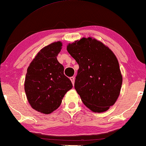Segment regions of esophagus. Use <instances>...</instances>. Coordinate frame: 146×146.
<instances>
[{"label": "esophagus", "mask_w": 146, "mask_h": 146, "mask_svg": "<svg viewBox=\"0 0 146 146\" xmlns=\"http://www.w3.org/2000/svg\"><path fill=\"white\" fill-rule=\"evenodd\" d=\"M70 80H71V82H72L73 85L74 86V84H75V77H70Z\"/></svg>", "instance_id": "obj_1"}]
</instances>
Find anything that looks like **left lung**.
<instances>
[{
  "mask_svg": "<svg viewBox=\"0 0 146 146\" xmlns=\"http://www.w3.org/2000/svg\"><path fill=\"white\" fill-rule=\"evenodd\" d=\"M67 50L79 66L75 88L83 103L94 112L108 110L117 99L122 84L116 56L92 38L68 44Z\"/></svg>",
  "mask_w": 146,
  "mask_h": 146,
  "instance_id": "8db88e82",
  "label": "left lung"
}]
</instances>
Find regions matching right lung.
Segmentation results:
<instances>
[{"label": "right lung", "mask_w": 146, "mask_h": 146, "mask_svg": "<svg viewBox=\"0 0 146 146\" xmlns=\"http://www.w3.org/2000/svg\"><path fill=\"white\" fill-rule=\"evenodd\" d=\"M62 46L57 41L43 48L27 69L25 81L27 99L32 108L45 114L56 110L65 94L73 88L56 58Z\"/></svg>", "instance_id": "right-lung-1"}]
</instances>
